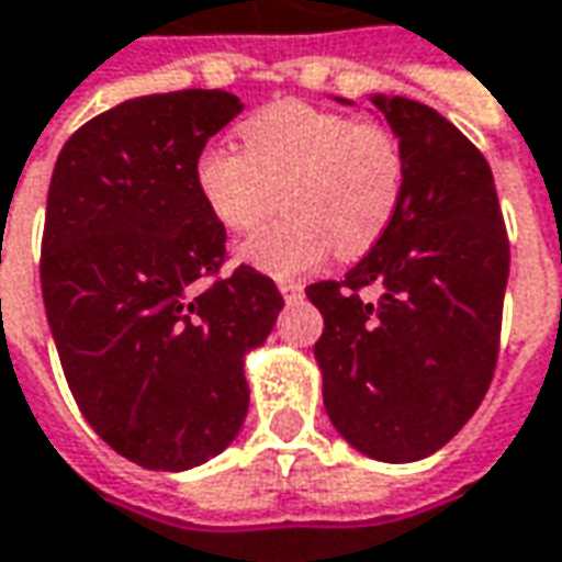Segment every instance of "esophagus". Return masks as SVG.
<instances>
[{"label":"esophagus","instance_id":"1","mask_svg":"<svg viewBox=\"0 0 562 562\" xmlns=\"http://www.w3.org/2000/svg\"><path fill=\"white\" fill-rule=\"evenodd\" d=\"M280 292L289 304H294V301L304 297V285H301V282H280Z\"/></svg>","mask_w":562,"mask_h":562}]
</instances>
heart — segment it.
Segmentation results:
<instances>
[{"label":"heart","instance_id":"obj_1","mask_svg":"<svg viewBox=\"0 0 562 562\" xmlns=\"http://www.w3.org/2000/svg\"><path fill=\"white\" fill-rule=\"evenodd\" d=\"M243 151L206 145L194 158V188L215 222L249 234L280 203L282 215L240 246L255 270L285 280L328 255L368 252L404 198L398 139L376 124L301 100H280L240 124Z\"/></svg>","mask_w":562,"mask_h":562}]
</instances>
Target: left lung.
I'll use <instances>...</instances> for the list:
<instances>
[{
  "label": "left lung",
  "instance_id": "1",
  "mask_svg": "<svg viewBox=\"0 0 562 562\" xmlns=\"http://www.w3.org/2000/svg\"><path fill=\"white\" fill-rule=\"evenodd\" d=\"M371 103L402 145L404 198L344 280L307 289L325 319L313 352L340 438L380 462H417L490 390L512 252L484 155L429 105L386 93ZM364 284L376 302L361 301Z\"/></svg>",
  "mask_w": 562,
  "mask_h": 562
}]
</instances>
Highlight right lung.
<instances>
[{
	"instance_id": "obj_1",
	"label": "right lung",
	"mask_w": 562,
	"mask_h": 562,
	"mask_svg": "<svg viewBox=\"0 0 562 562\" xmlns=\"http://www.w3.org/2000/svg\"><path fill=\"white\" fill-rule=\"evenodd\" d=\"M243 112L227 90L151 93L69 136L54 164L42 297L63 374L105 445L155 472L218 457L249 411L246 352L282 310L265 273L225 261L194 158Z\"/></svg>"
}]
</instances>
